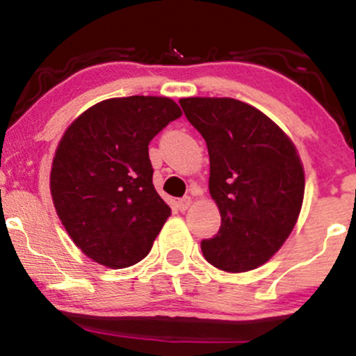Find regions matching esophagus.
<instances>
[{"mask_svg": "<svg viewBox=\"0 0 356 356\" xmlns=\"http://www.w3.org/2000/svg\"><path fill=\"white\" fill-rule=\"evenodd\" d=\"M191 204H192V199L189 197V195H186V197H182V199H179L177 201V207L181 211H187L191 207Z\"/></svg>", "mask_w": 356, "mask_h": 356, "instance_id": "1", "label": "esophagus"}]
</instances>
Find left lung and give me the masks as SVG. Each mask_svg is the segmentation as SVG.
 Here are the masks:
<instances>
[{
	"label": "left lung",
	"mask_w": 356,
	"mask_h": 356,
	"mask_svg": "<svg viewBox=\"0 0 356 356\" xmlns=\"http://www.w3.org/2000/svg\"><path fill=\"white\" fill-rule=\"evenodd\" d=\"M209 152V192L219 232L201 243L218 269L244 273L264 264L291 234L305 195L295 144L263 112L236 99L179 100Z\"/></svg>",
	"instance_id": "1"
}]
</instances>
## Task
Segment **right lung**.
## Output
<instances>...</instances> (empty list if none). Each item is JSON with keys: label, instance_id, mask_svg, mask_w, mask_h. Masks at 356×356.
I'll use <instances>...</instances> for the list:
<instances>
[{"label": "right lung", "instance_id": "1", "mask_svg": "<svg viewBox=\"0 0 356 356\" xmlns=\"http://www.w3.org/2000/svg\"><path fill=\"white\" fill-rule=\"evenodd\" d=\"M182 115L167 97L108 99L65 130L50 174L56 214L95 263L132 266L149 254L170 207L152 184L150 140Z\"/></svg>", "mask_w": 356, "mask_h": 356}]
</instances>
